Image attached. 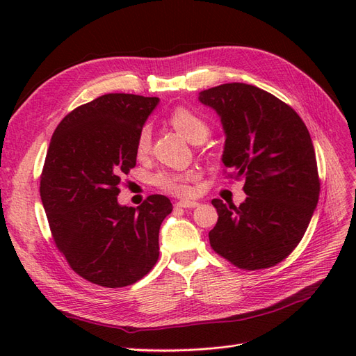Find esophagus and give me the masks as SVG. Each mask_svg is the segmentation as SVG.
<instances>
[{
  "label": "esophagus",
  "instance_id": "1",
  "mask_svg": "<svg viewBox=\"0 0 356 356\" xmlns=\"http://www.w3.org/2000/svg\"><path fill=\"white\" fill-rule=\"evenodd\" d=\"M177 207H179V208H196V207H199V203L195 202V200H179L177 203Z\"/></svg>",
  "mask_w": 356,
  "mask_h": 356
}]
</instances>
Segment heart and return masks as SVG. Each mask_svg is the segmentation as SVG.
Returning <instances> with one entry per match:
<instances>
[{
    "label": "heart",
    "instance_id": "1",
    "mask_svg": "<svg viewBox=\"0 0 356 356\" xmlns=\"http://www.w3.org/2000/svg\"><path fill=\"white\" fill-rule=\"evenodd\" d=\"M168 122L190 143H195L200 136H208V124L204 123L203 118L186 106H177L172 110L168 115ZM149 148H152V129L143 126L136 136V156L141 159L145 157L149 153ZM196 178V172L161 170L153 177V184L161 191L169 193V195L188 197L193 193L191 182Z\"/></svg>",
    "mask_w": 356,
    "mask_h": 356
}]
</instances>
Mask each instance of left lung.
Listing matches in <instances>:
<instances>
[{
  "mask_svg": "<svg viewBox=\"0 0 356 356\" xmlns=\"http://www.w3.org/2000/svg\"><path fill=\"white\" fill-rule=\"evenodd\" d=\"M221 117L222 163L245 178L239 207L213 199L212 250L243 270L276 266L296 250L318 204L315 148L300 115L252 84L227 83L199 95Z\"/></svg>",
  "mask_w": 356,
  "mask_h": 356,
  "instance_id": "8db88e82",
  "label": "left lung"
}]
</instances>
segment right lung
<instances>
[{"instance_id": "add662e5", "label": "right lung", "mask_w": 356, "mask_h": 356, "mask_svg": "<svg viewBox=\"0 0 356 356\" xmlns=\"http://www.w3.org/2000/svg\"><path fill=\"white\" fill-rule=\"evenodd\" d=\"M159 98L106 93L62 118L47 149L40 196L58 250L72 270L105 288L143 279L157 263L166 196L138 208L117 202L118 184L136 165V136Z\"/></svg>"}]
</instances>
